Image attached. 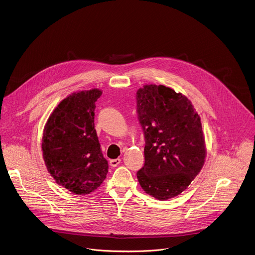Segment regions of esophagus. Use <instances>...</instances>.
<instances>
[{
	"mask_svg": "<svg viewBox=\"0 0 255 255\" xmlns=\"http://www.w3.org/2000/svg\"><path fill=\"white\" fill-rule=\"evenodd\" d=\"M120 162H121V158H115V159H110V160H109V164H110L112 167L117 166Z\"/></svg>",
	"mask_w": 255,
	"mask_h": 255,
	"instance_id": "esophagus-1",
	"label": "esophagus"
}]
</instances>
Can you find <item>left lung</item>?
Returning a JSON list of instances; mask_svg holds the SVG:
<instances>
[{
  "mask_svg": "<svg viewBox=\"0 0 255 255\" xmlns=\"http://www.w3.org/2000/svg\"><path fill=\"white\" fill-rule=\"evenodd\" d=\"M136 99L146 141L138 181L157 200L173 198L203 167L207 152L200 116L185 96L162 85L144 86Z\"/></svg>",
  "mask_w": 255,
  "mask_h": 255,
  "instance_id": "8db88e82",
  "label": "left lung"
}]
</instances>
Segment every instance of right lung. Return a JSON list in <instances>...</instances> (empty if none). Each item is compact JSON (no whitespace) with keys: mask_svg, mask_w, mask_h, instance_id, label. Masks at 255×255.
Wrapping results in <instances>:
<instances>
[{"mask_svg":"<svg viewBox=\"0 0 255 255\" xmlns=\"http://www.w3.org/2000/svg\"><path fill=\"white\" fill-rule=\"evenodd\" d=\"M99 89L73 93L53 110L43 130L42 153L56 183L78 195L98 189L108 172L95 129Z\"/></svg>","mask_w":255,"mask_h":255,"instance_id":"right-lung-1","label":"right lung"}]
</instances>
